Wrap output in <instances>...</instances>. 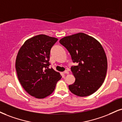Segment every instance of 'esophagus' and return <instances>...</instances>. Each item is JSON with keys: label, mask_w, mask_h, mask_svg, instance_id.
<instances>
[{"label": "esophagus", "mask_w": 122, "mask_h": 122, "mask_svg": "<svg viewBox=\"0 0 122 122\" xmlns=\"http://www.w3.org/2000/svg\"><path fill=\"white\" fill-rule=\"evenodd\" d=\"M64 74H68V73H69L68 71V70L64 71Z\"/></svg>", "instance_id": "obj_1"}]
</instances>
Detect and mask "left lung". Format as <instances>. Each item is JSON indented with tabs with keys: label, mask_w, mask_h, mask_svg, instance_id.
Returning a JSON list of instances; mask_svg holds the SVG:
<instances>
[{
	"label": "left lung",
	"mask_w": 122,
	"mask_h": 122,
	"mask_svg": "<svg viewBox=\"0 0 122 122\" xmlns=\"http://www.w3.org/2000/svg\"><path fill=\"white\" fill-rule=\"evenodd\" d=\"M59 42L77 64L71 68L75 81L68 86L70 91L79 97L96 92L102 85L107 70V57L101 44L83 33L66 36Z\"/></svg>",
	"instance_id": "obj_1"
}]
</instances>
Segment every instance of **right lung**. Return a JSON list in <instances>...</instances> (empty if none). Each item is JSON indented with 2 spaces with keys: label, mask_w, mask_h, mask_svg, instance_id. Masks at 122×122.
<instances>
[{
  "label": "right lung",
  "mask_w": 122,
  "mask_h": 122,
  "mask_svg": "<svg viewBox=\"0 0 122 122\" xmlns=\"http://www.w3.org/2000/svg\"><path fill=\"white\" fill-rule=\"evenodd\" d=\"M57 41L40 34L27 40L18 52L15 63L18 79L25 91L37 98L50 95L61 77L49 68L51 49Z\"/></svg>",
  "instance_id": "right-lung-1"
}]
</instances>
